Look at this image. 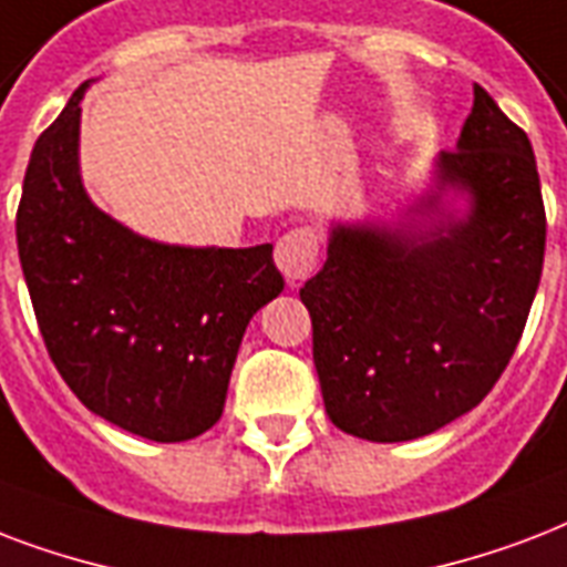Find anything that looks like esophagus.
<instances>
[{"label": "esophagus", "mask_w": 567, "mask_h": 567, "mask_svg": "<svg viewBox=\"0 0 567 567\" xmlns=\"http://www.w3.org/2000/svg\"><path fill=\"white\" fill-rule=\"evenodd\" d=\"M316 260H319V239H316L310 227L289 230L275 245V262H278V269L284 271V278L289 284L305 280L316 269Z\"/></svg>", "instance_id": "esophagus-1"}]
</instances>
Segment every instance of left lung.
<instances>
[{"mask_svg": "<svg viewBox=\"0 0 567 567\" xmlns=\"http://www.w3.org/2000/svg\"><path fill=\"white\" fill-rule=\"evenodd\" d=\"M544 236L533 144L473 85L432 188L399 221H331L328 260L301 287L331 423L399 443L480 405L524 333Z\"/></svg>", "mask_w": 567, "mask_h": 567, "instance_id": "8db88e82", "label": "left lung"}]
</instances>
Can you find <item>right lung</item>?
Returning a JSON list of instances; mask_svg holds the SVG:
<instances>
[{
    "label": "right lung",
    "mask_w": 567,
    "mask_h": 567,
    "mask_svg": "<svg viewBox=\"0 0 567 567\" xmlns=\"http://www.w3.org/2000/svg\"><path fill=\"white\" fill-rule=\"evenodd\" d=\"M87 85L25 168V287L52 363L87 411L147 441H192L218 423L245 328L284 278L271 245L156 243L94 206L79 171Z\"/></svg>",
    "instance_id": "add662e5"
}]
</instances>
